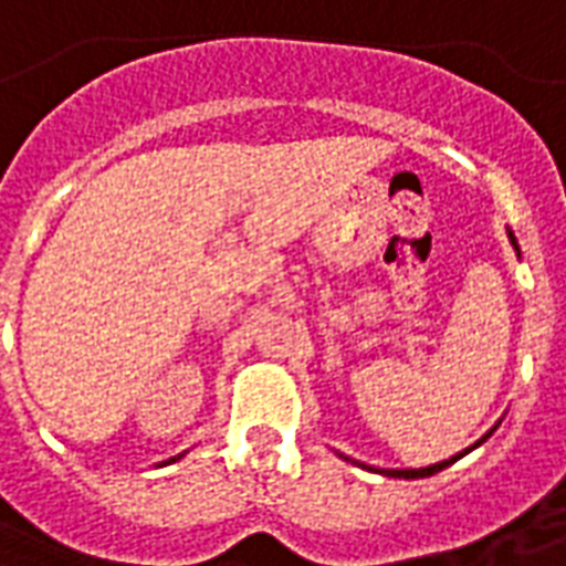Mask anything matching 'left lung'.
Listing matches in <instances>:
<instances>
[{
	"label": "left lung",
	"instance_id": "obj_1",
	"mask_svg": "<svg viewBox=\"0 0 566 566\" xmlns=\"http://www.w3.org/2000/svg\"><path fill=\"white\" fill-rule=\"evenodd\" d=\"M510 242H512V245H515V251H518V242H515V235H512V233H510ZM488 437H491V433H488ZM488 437H482V439H479V442H485ZM479 442H475V446H479ZM458 458H461V454H454L451 461L433 463V467H421V470H381V473L394 475V479H424V475H433V473H439V470H446V467L458 461Z\"/></svg>",
	"mask_w": 566,
	"mask_h": 566
}]
</instances>
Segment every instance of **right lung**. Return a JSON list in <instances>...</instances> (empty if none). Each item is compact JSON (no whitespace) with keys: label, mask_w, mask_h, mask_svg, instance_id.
<instances>
[{"label":"right lung","mask_w":566,"mask_h":566,"mask_svg":"<svg viewBox=\"0 0 566 566\" xmlns=\"http://www.w3.org/2000/svg\"><path fill=\"white\" fill-rule=\"evenodd\" d=\"M172 461H175V458H172Z\"/></svg>","instance_id":"add662e5"}]
</instances>
